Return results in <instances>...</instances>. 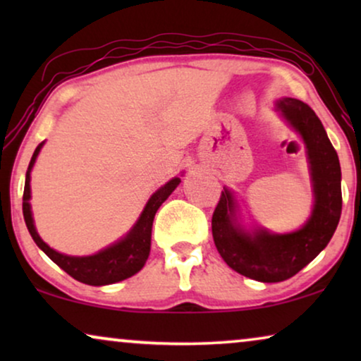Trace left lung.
<instances>
[{"instance_id": "1", "label": "left lung", "mask_w": 361, "mask_h": 361, "mask_svg": "<svg viewBox=\"0 0 361 361\" xmlns=\"http://www.w3.org/2000/svg\"><path fill=\"white\" fill-rule=\"evenodd\" d=\"M276 110L299 133L307 149L314 209L302 228L276 235L268 230H245L238 221V205L228 189L221 190L212 216L216 250L236 273L261 283H279L298 274L325 246L337 230L342 214V172L322 121L307 103L281 98Z\"/></svg>"}]
</instances>
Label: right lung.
I'll list each match as a JSON object with an SVG mask.
<instances>
[{"mask_svg":"<svg viewBox=\"0 0 361 361\" xmlns=\"http://www.w3.org/2000/svg\"><path fill=\"white\" fill-rule=\"evenodd\" d=\"M44 146L41 142L34 151L29 162L27 172H26V184H24V194H23V215L26 226L31 233L32 240L36 245L56 263L59 268H62L67 274H71L73 279L80 281L83 284L88 286H106L118 283V281L131 278L137 271H141L145 266L147 256L151 251V231H152V220L159 207L162 205L167 197H169L177 185H179L180 179L174 177L167 184H164L161 189H157L140 215V219L135 224V226L130 230L125 238H121L116 243L108 246V248L98 251L97 255L92 256H68L62 255L59 251L52 250L47 243H44L41 236L36 231L32 220L31 212V169L34 162L37 159L39 151Z\"/></svg>","mask_w":361,"mask_h":361,"instance_id":"add662e5","label":"right lung"}]
</instances>
